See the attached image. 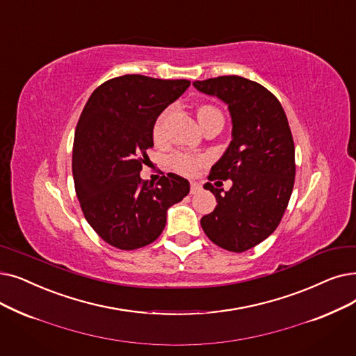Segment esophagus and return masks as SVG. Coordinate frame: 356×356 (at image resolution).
I'll return each mask as SVG.
<instances>
[{
	"label": "esophagus",
	"instance_id": "34e87169",
	"mask_svg": "<svg viewBox=\"0 0 356 356\" xmlns=\"http://www.w3.org/2000/svg\"><path fill=\"white\" fill-rule=\"evenodd\" d=\"M200 191V184L196 183V181H192L191 183V193H196Z\"/></svg>",
	"mask_w": 356,
	"mask_h": 356
}]
</instances>
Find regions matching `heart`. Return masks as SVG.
I'll return each mask as SVG.
<instances>
[{
  "label": "heart",
  "instance_id": "heart-1",
  "mask_svg": "<svg viewBox=\"0 0 356 356\" xmlns=\"http://www.w3.org/2000/svg\"><path fill=\"white\" fill-rule=\"evenodd\" d=\"M220 113L218 109H215L213 106L209 104H204L200 106L197 109V119L199 123L202 122L205 118L211 116V115H216ZM168 115V111H164L154 123V128H152V136H154V141L156 143H163L164 140V120ZM205 163V157L204 156H192V154H186V152H177L172 157V165L180 173H186V175H192L195 170L202 165Z\"/></svg>",
  "mask_w": 356,
  "mask_h": 356
}]
</instances>
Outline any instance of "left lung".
Instances as JSON below:
<instances>
[{
	"label": "left lung",
	"mask_w": 356,
	"mask_h": 356,
	"mask_svg": "<svg viewBox=\"0 0 356 356\" xmlns=\"http://www.w3.org/2000/svg\"><path fill=\"white\" fill-rule=\"evenodd\" d=\"M193 87L228 106L231 143L212 168L209 180L231 179L229 191L204 188L218 205L202 216L208 238L241 253L268 238L280 225L296 177V147L282 106L269 90L238 75H224Z\"/></svg>",
	"instance_id": "8db88e82"
}]
</instances>
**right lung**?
I'll return each mask as SVG.
<instances>
[{"mask_svg": "<svg viewBox=\"0 0 356 356\" xmlns=\"http://www.w3.org/2000/svg\"><path fill=\"white\" fill-rule=\"evenodd\" d=\"M189 86L128 74L99 86L84 106L72 148L75 192L91 228L120 250L157 240L167 209L189 193V181L175 173L156 186L140 176L154 123Z\"/></svg>", "mask_w": 356, "mask_h": 356, "instance_id": "right-lung-1", "label": "right lung"}]
</instances>
